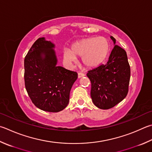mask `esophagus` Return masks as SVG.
I'll return each instance as SVG.
<instances>
[{
	"mask_svg": "<svg viewBox=\"0 0 152 152\" xmlns=\"http://www.w3.org/2000/svg\"><path fill=\"white\" fill-rule=\"evenodd\" d=\"M84 76H85V74H84V73L79 72V73L78 74V78H82V77H84Z\"/></svg>",
	"mask_w": 152,
	"mask_h": 152,
	"instance_id": "obj_1",
	"label": "esophagus"
}]
</instances>
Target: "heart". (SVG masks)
<instances>
[{
  "label": "heart",
  "mask_w": 152,
  "mask_h": 152,
  "mask_svg": "<svg viewBox=\"0 0 152 152\" xmlns=\"http://www.w3.org/2000/svg\"><path fill=\"white\" fill-rule=\"evenodd\" d=\"M110 42L104 37H90L74 43L70 49H65L64 58L68 62H74L76 57L87 68H94L102 63L108 55Z\"/></svg>",
  "instance_id": "b5f03b06"
}]
</instances>
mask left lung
I'll return each instance as SVG.
<instances>
[{
    "label": "left lung",
    "instance_id": "left-lung-1",
    "mask_svg": "<svg viewBox=\"0 0 152 152\" xmlns=\"http://www.w3.org/2000/svg\"><path fill=\"white\" fill-rule=\"evenodd\" d=\"M115 45V39L111 37ZM91 82L90 95L93 103L100 109L114 107L126 97L130 79L126 52L115 45L106 64L88 71Z\"/></svg>",
    "mask_w": 152,
    "mask_h": 152
}]
</instances>
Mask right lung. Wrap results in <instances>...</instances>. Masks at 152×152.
<instances>
[{
	"mask_svg": "<svg viewBox=\"0 0 152 152\" xmlns=\"http://www.w3.org/2000/svg\"><path fill=\"white\" fill-rule=\"evenodd\" d=\"M54 45L45 38L35 41L24 58V84L32 103L49 112L67 106L70 92L78 78L76 72L57 66Z\"/></svg>",
	"mask_w": 152,
	"mask_h": 152,
	"instance_id": "obj_1",
	"label": "right lung"
}]
</instances>
